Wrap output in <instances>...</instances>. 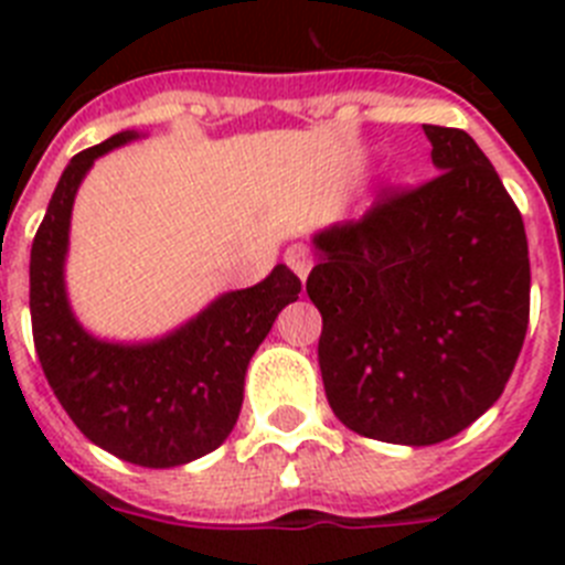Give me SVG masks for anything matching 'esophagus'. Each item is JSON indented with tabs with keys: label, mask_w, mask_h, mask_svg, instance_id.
I'll use <instances>...</instances> for the list:
<instances>
[{
	"label": "esophagus",
	"mask_w": 565,
	"mask_h": 565,
	"mask_svg": "<svg viewBox=\"0 0 565 565\" xmlns=\"http://www.w3.org/2000/svg\"><path fill=\"white\" fill-rule=\"evenodd\" d=\"M286 263H288V268H291V271L297 274L302 282H306L308 274H311V266H313L311 248L302 246V243H294V246L286 252Z\"/></svg>",
	"instance_id": "obj_1"
}]
</instances>
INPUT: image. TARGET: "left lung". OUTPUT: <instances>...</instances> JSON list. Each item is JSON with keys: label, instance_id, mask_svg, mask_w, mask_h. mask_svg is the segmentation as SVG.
Listing matches in <instances>:
<instances>
[{"label": "left lung", "instance_id": "left-lung-1", "mask_svg": "<svg viewBox=\"0 0 565 565\" xmlns=\"http://www.w3.org/2000/svg\"><path fill=\"white\" fill-rule=\"evenodd\" d=\"M438 174L313 234L331 411L364 438L447 441L501 398L529 326L518 206L463 129L424 124Z\"/></svg>", "mask_w": 565, "mask_h": 565}]
</instances>
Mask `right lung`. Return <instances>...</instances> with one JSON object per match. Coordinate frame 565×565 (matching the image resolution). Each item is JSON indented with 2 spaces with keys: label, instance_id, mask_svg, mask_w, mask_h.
<instances>
[{
  "label": "right lung",
  "instance_id": "right-lung-1",
  "mask_svg": "<svg viewBox=\"0 0 565 565\" xmlns=\"http://www.w3.org/2000/svg\"><path fill=\"white\" fill-rule=\"evenodd\" d=\"M135 138L127 129L84 149L58 178L30 248V322L47 384L78 430L121 461L167 469L226 441L248 362L302 282L279 263L263 282L221 294L152 342H107L84 331L64 288L73 201L96 158Z\"/></svg>",
  "mask_w": 565,
  "mask_h": 565
}]
</instances>
